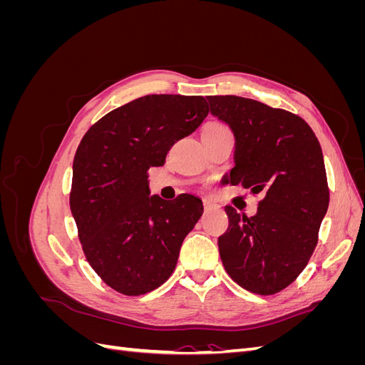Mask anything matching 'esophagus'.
Returning a JSON list of instances; mask_svg holds the SVG:
<instances>
[{
    "instance_id": "1",
    "label": "esophagus",
    "mask_w": 365,
    "mask_h": 365,
    "mask_svg": "<svg viewBox=\"0 0 365 365\" xmlns=\"http://www.w3.org/2000/svg\"><path fill=\"white\" fill-rule=\"evenodd\" d=\"M213 207H216V204H215L213 201H210V200H204V208H205V212H208V210H212Z\"/></svg>"
}]
</instances>
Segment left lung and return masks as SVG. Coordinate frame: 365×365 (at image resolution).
I'll return each instance as SVG.
<instances>
[{
	"label": "left lung",
	"instance_id": "obj_1",
	"mask_svg": "<svg viewBox=\"0 0 365 365\" xmlns=\"http://www.w3.org/2000/svg\"><path fill=\"white\" fill-rule=\"evenodd\" d=\"M207 101L210 114L235 135L228 181L263 196L250 217L225 207L220 260L242 288L272 295L298 277L317 247L329 207L322 146L306 121L284 109L237 96Z\"/></svg>",
	"mask_w": 365,
	"mask_h": 365
}]
</instances>
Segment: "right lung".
I'll list each match as a JSON object with an SVG mask.
<instances>
[{"mask_svg": "<svg viewBox=\"0 0 365 365\" xmlns=\"http://www.w3.org/2000/svg\"><path fill=\"white\" fill-rule=\"evenodd\" d=\"M208 115L202 96L135 98L93 125L73 161L70 208L93 269L120 294L141 295L170 277L202 201L150 196V168Z\"/></svg>", "mask_w": 365, "mask_h": 365, "instance_id": "right-lung-1", "label": "right lung"}]
</instances>
